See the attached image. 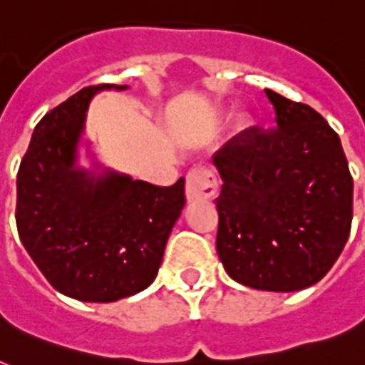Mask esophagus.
Listing matches in <instances>:
<instances>
[{"mask_svg":"<svg viewBox=\"0 0 365 365\" xmlns=\"http://www.w3.org/2000/svg\"><path fill=\"white\" fill-rule=\"evenodd\" d=\"M217 191V178L208 168H193L185 180V199L187 202L212 199Z\"/></svg>","mask_w":365,"mask_h":365,"instance_id":"1","label":"esophagus"}]
</instances>
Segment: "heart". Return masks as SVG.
Instances as JSON below:
<instances>
[{"label": "heart", "instance_id": "b5f03b06", "mask_svg": "<svg viewBox=\"0 0 365 365\" xmlns=\"http://www.w3.org/2000/svg\"><path fill=\"white\" fill-rule=\"evenodd\" d=\"M246 128H248V119H246V117H237V121H235V130L244 132Z\"/></svg>", "mask_w": 365, "mask_h": 365}]
</instances>
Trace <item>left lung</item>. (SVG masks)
<instances>
[{"label":"left lung","mask_w":365,"mask_h":365,"mask_svg":"<svg viewBox=\"0 0 365 365\" xmlns=\"http://www.w3.org/2000/svg\"><path fill=\"white\" fill-rule=\"evenodd\" d=\"M274 128L214 155L222 176L216 248L242 286L299 292L326 277L352 223V176L339 136L311 106L265 88Z\"/></svg>","instance_id":"8db88e82"}]
</instances>
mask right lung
Returning a JSON list of instances; mask_svg holds the SVG:
<instances>
[{
    "label": "right lung",
    "instance_id": "add662e5",
    "mask_svg": "<svg viewBox=\"0 0 365 365\" xmlns=\"http://www.w3.org/2000/svg\"><path fill=\"white\" fill-rule=\"evenodd\" d=\"M87 87L37 123L16 176V229L26 252L60 294L111 303L142 292L159 272L185 205V180L157 187L104 166L85 140ZM85 147L91 168L78 165Z\"/></svg>",
    "mask_w": 365,
    "mask_h": 365
}]
</instances>
